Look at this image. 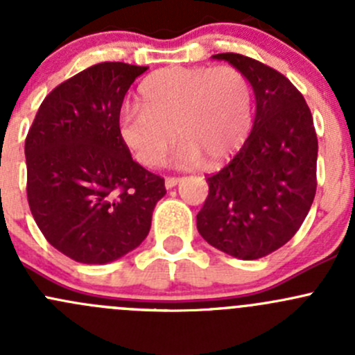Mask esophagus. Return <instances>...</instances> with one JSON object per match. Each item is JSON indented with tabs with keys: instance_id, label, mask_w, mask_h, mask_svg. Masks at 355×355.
Masks as SVG:
<instances>
[{
	"instance_id": "esophagus-1",
	"label": "esophagus",
	"mask_w": 355,
	"mask_h": 355,
	"mask_svg": "<svg viewBox=\"0 0 355 355\" xmlns=\"http://www.w3.org/2000/svg\"><path fill=\"white\" fill-rule=\"evenodd\" d=\"M178 182H180V180H178V178H175V177H166V178H164V187H166V189H173L175 185L178 184Z\"/></svg>"
}]
</instances>
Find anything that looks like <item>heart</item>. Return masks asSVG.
I'll list each match as a JSON object with an SVG mask.
<instances>
[{"mask_svg":"<svg viewBox=\"0 0 355 355\" xmlns=\"http://www.w3.org/2000/svg\"><path fill=\"white\" fill-rule=\"evenodd\" d=\"M252 125V92L245 75L230 65L171 67L142 82L139 105L118 116V135L135 159L156 168L175 134L182 139L175 163L220 164L234 156ZM175 132H173V130Z\"/></svg>","mask_w":355,"mask_h":355,"instance_id":"b5f03b06","label":"heart"}]
</instances>
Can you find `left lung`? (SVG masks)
<instances>
[{"label": "left lung", "mask_w": 355, "mask_h": 355, "mask_svg": "<svg viewBox=\"0 0 355 355\" xmlns=\"http://www.w3.org/2000/svg\"><path fill=\"white\" fill-rule=\"evenodd\" d=\"M256 96L252 130L234 159L207 177L198 230L237 259L280 249L306 220L316 194L318 137L309 106L285 75L237 53H220Z\"/></svg>", "instance_id": "8db88e82"}]
</instances>
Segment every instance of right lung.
<instances>
[{"label":"right lung","instance_id":"add662e5","mask_svg":"<svg viewBox=\"0 0 355 355\" xmlns=\"http://www.w3.org/2000/svg\"><path fill=\"white\" fill-rule=\"evenodd\" d=\"M148 67L105 62L53 89L27 139V199L55 249L106 264L142 244L164 180L132 159L118 135L128 87Z\"/></svg>","mask_w":355,"mask_h":355}]
</instances>
